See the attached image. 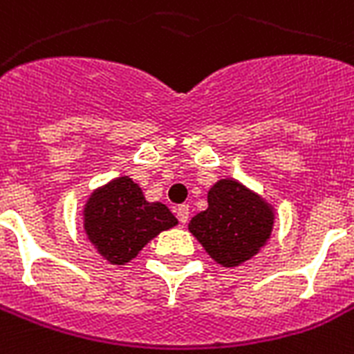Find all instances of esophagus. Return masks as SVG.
<instances>
[{
  "instance_id": "obj_1",
  "label": "esophagus",
  "mask_w": 354,
  "mask_h": 354,
  "mask_svg": "<svg viewBox=\"0 0 354 354\" xmlns=\"http://www.w3.org/2000/svg\"><path fill=\"white\" fill-rule=\"evenodd\" d=\"M174 212H176L180 223H185L187 220H189V205H178L176 209H174Z\"/></svg>"
}]
</instances>
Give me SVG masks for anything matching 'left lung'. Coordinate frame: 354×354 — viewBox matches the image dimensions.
I'll list each match as a JSON object with an SVG mask.
<instances>
[{
  "mask_svg": "<svg viewBox=\"0 0 354 354\" xmlns=\"http://www.w3.org/2000/svg\"><path fill=\"white\" fill-rule=\"evenodd\" d=\"M207 202V211L192 218L189 231L223 267L240 266L254 257L271 236V207L242 183L220 180Z\"/></svg>",
  "mask_w": 354,
  "mask_h": 354,
  "instance_id": "obj_1",
  "label": "left lung"
}]
</instances>
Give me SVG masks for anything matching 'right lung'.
<instances>
[{
	"instance_id": "1",
	"label": "right lung",
	"mask_w": 354,
	"mask_h": 354,
	"mask_svg": "<svg viewBox=\"0 0 354 354\" xmlns=\"http://www.w3.org/2000/svg\"><path fill=\"white\" fill-rule=\"evenodd\" d=\"M83 214L88 240L116 266L127 263L156 234L178 223L163 203H149L140 185L127 176L93 192Z\"/></svg>"
}]
</instances>
